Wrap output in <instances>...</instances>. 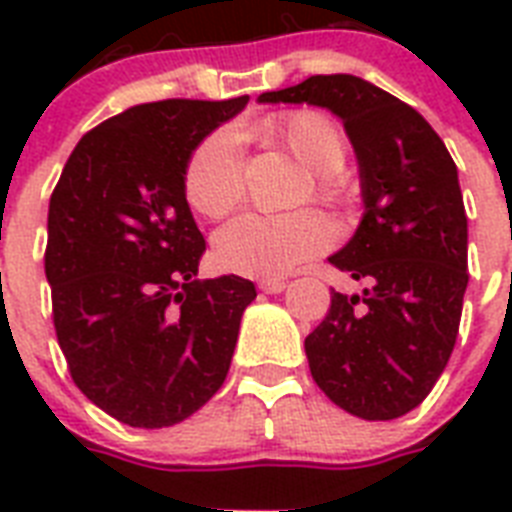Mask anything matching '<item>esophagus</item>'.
<instances>
[{
	"label": "esophagus",
	"mask_w": 512,
	"mask_h": 512,
	"mask_svg": "<svg viewBox=\"0 0 512 512\" xmlns=\"http://www.w3.org/2000/svg\"><path fill=\"white\" fill-rule=\"evenodd\" d=\"M257 287L263 289L265 295H279V292H284L287 289V281L284 279H263Z\"/></svg>",
	"instance_id": "1"
}]
</instances>
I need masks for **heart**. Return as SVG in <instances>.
<instances>
[{
  "label": "heart",
  "instance_id": "1",
  "mask_svg": "<svg viewBox=\"0 0 512 512\" xmlns=\"http://www.w3.org/2000/svg\"><path fill=\"white\" fill-rule=\"evenodd\" d=\"M257 135L284 148L297 162L316 172L313 193L327 204H340L348 143L327 114L300 108L271 116ZM185 199L193 212L220 220L241 201V146L228 130L209 135L196 146L183 177ZM332 244V225L311 209L289 215H241L215 236V260L225 271L241 276H284L308 257Z\"/></svg>",
  "mask_w": 512,
  "mask_h": 512
}]
</instances>
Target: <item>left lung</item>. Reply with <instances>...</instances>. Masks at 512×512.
<instances>
[{
  "instance_id": "8db88e82",
  "label": "left lung",
  "mask_w": 512,
  "mask_h": 512,
  "mask_svg": "<svg viewBox=\"0 0 512 512\" xmlns=\"http://www.w3.org/2000/svg\"><path fill=\"white\" fill-rule=\"evenodd\" d=\"M257 100L327 108L356 151L364 217L329 263L364 292L332 295L305 356L340 409L396 420L425 401L460 332L468 215L457 164L412 106L358 76H311Z\"/></svg>"
}]
</instances>
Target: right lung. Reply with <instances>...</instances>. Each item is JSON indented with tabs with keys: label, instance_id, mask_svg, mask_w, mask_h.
<instances>
[{
	"label": "right lung",
	"instance_id": "add662e5",
	"mask_svg": "<svg viewBox=\"0 0 512 512\" xmlns=\"http://www.w3.org/2000/svg\"><path fill=\"white\" fill-rule=\"evenodd\" d=\"M159 100L90 130L50 199L44 273L68 372L92 404L132 428H170L225 382L241 276L199 281L204 236L183 191L201 140L247 106Z\"/></svg>",
	"mask_w": 512,
	"mask_h": 512
}]
</instances>
